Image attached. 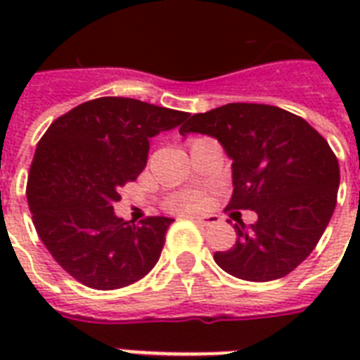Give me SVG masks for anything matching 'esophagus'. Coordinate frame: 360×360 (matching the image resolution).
I'll return each mask as SVG.
<instances>
[{"mask_svg":"<svg viewBox=\"0 0 360 360\" xmlns=\"http://www.w3.org/2000/svg\"><path fill=\"white\" fill-rule=\"evenodd\" d=\"M192 220L200 226H213L217 224V217H192Z\"/></svg>","mask_w":360,"mask_h":360,"instance_id":"esophagus-1","label":"esophagus"}]
</instances>
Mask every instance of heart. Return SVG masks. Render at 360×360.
<instances>
[{
    "mask_svg": "<svg viewBox=\"0 0 360 360\" xmlns=\"http://www.w3.org/2000/svg\"><path fill=\"white\" fill-rule=\"evenodd\" d=\"M169 209L179 211V213H186V211H196L203 205V196L200 194H181L169 200Z\"/></svg>",
    "mask_w": 360,
    "mask_h": 360,
    "instance_id": "obj_1",
    "label": "heart"
}]
</instances>
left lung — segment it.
Instances as JSON below:
<instances>
[{"label":"left lung","instance_id":"8db88e82","mask_svg":"<svg viewBox=\"0 0 360 360\" xmlns=\"http://www.w3.org/2000/svg\"><path fill=\"white\" fill-rule=\"evenodd\" d=\"M217 138L233 160V194L226 211L250 209L230 250L214 252L226 273L248 282L290 274L316 248L336 207L338 158L299 115L269 104L231 103L194 114L179 129Z\"/></svg>","mask_w":360,"mask_h":360}]
</instances>
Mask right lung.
<instances>
[{"label": "right lung", "mask_w": 360, "mask_h": 360, "mask_svg": "<svg viewBox=\"0 0 360 360\" xmlns=\"http://www.w3.org/2000/svg\"><path fill=\"white\" fill-rule=\"evenodd\" d=\"M188 117L127 97H101L59 115L42 134L25 196L52 257L80 284L120 290L158 262L169 224L114 214L120 191L143 172L149 138Z\"/></svg>", "instance_id": "1"}]
</instances>
